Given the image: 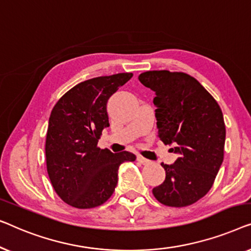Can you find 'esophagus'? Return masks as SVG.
<instances>
[{
    "mask_svg": "<svg viewBox=\"0 0 251 251\" xmlns=\"http://www.w3.org/2000/svg\"><path fill=\"white\" fill-rule=\"evenodd\" d=\"M137 161H140L141 164H149V162H150L149 160L147 159V158L140 156V154H139V156H137Z\"/></svg>",
    "mask_w": 251,
    "mask_h": 251,
    "instance_id": "34e87169",
    "label": "esophagus"
}]
</instances>
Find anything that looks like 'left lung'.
Instances as JSON below:
<instances>
[{"label":"left lung","mask_w":251,"mask_h":251,"mask_svg":"<svg viewBox=\"0 0 251 251\" xmlns=\"http://www.w3.org/2000/svg\"><path fill=\"white\" fill-rule=\"evenodd\" d=\"M139 80L156 93L158 137L178 154L161 166L165 181L152 189L169 207H186L207 195L224 157L225 124L216 100L188 74L168 70L142 73Z\"/></svg>","instance_id":"obj_1"}]
</instances>
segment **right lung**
<instances>
[{"instance_id":"add662e5","label":"right lung","mask_w":251,"mask_h":251,"mask_svg":"<svg viewBox=\"0 0 251 251\" xmlns=\"http://www.w3.org/2000/svg\"><path fill=\"white\" fill-rule=\"evenodd\" d=\"M132 73L95 77L70 89L52 109L45 142L48 174L58 196L70 206L87 209L112 196L123 162L134 161L128 151L112 153L98 148L109 127L107 102Z\"/></svg>"}]
</instances>
